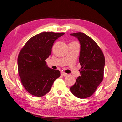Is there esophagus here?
<instances>
[{"mask_svg":"<svg viewBox=\"0 0 122 122\" xmlns=\"http://www.w3.org/2000/svg\"><path fill=\"white\" fill-rule=\"evenodd\" d=\"M61 75H62V76H64V77H66V76H67L68 74H66L65 72H61Z\"/></svg>","mask_w":122,"mask_h":122,"instance_id":"esophagus-1","label":"esophagus"}]
</instances>
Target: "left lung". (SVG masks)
Segmentation results:
<instances>
[{
    "label": "left lung",
    "instance_id": "left-lung-1",
    "mask_svg": "<svg viewBox=\"0 0 122 122\" xmlns=\"http://www.w3.org/2000/svg\"><path fill=\"white\" fill-rule=\"evenodd\" d=\"M78 39L81 44L79 61L81 76L70 88L75 96L80 99L91 97L103 78L105 59L103 52L96 42L82 32L70 34Z\"/></svg>",
    "mask_w": 122,
    "mask_h": 122
}]
</instances>
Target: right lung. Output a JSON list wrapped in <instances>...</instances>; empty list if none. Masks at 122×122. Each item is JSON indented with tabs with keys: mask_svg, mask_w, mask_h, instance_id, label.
<instances>
[{
	"mask_svg": "<svg viewBox=\"0 0 122 122\" xmlns=\"http://www.w3.org/2000/svg\"><path fill=\"white\" fill-rule=\"evenodd\" d=\"M65 33L41 32L31 37L19 53L17 67L21 81L33 96L41 97L50 91L60 76L58 70L48 67L45 60L51 54L54 41Z\"/></svg>",
	"mask_w": 122,
	"mask_h": 122,
	"instance_id": "obj_1",
	"label": "right lung"
}]
</instances>
